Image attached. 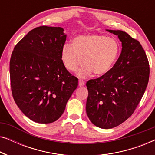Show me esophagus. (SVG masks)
Segmentation results:
<instances>
[{
    "instance_id": "esophagus-1",
    "label": "esophagus",
    "mask_w": 155,
    "mask_h": 155,
    "mask_svg": "<svg viewBox=\"0 0 155 155\" xmlns=\"http://www.w3.org/2000/svg\"><path fill=\"white\" fill-rule=\"evenodd\" d=\"M84 82L83 81V80H79V86L80 87H83L84 85Z\"/></svg>"
}]
</instances>
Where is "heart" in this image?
<instances>
[{
  "label": "heart",
  "mask_w": 155,
  "mask_h": 155,
  "mask_svg": "<svg viewBox=\"0 0 155 155\" xmlns=\"http://www.w3.org/2000/svg\"><path fill=\"white\" fill-rule=\"evenodd\" d=\"M120 53L116 39L100 35H80L74 38L72 45L63 46L61 58L68 71L75 72L81 65L78 76L84 78L93 72L101 76L111 71Z\"/></svg>",
  "instance_id": "heart-1"
}]
</instances>
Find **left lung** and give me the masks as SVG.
<instances>
[{
  "label": "left lung",
  "instance_id": "1",
  "mask_svg": "<svg viewBox=\"0 0 155 155\" xmlns=\"http://www.w3.org/2000/svg\"><path fill=\"white\" fill-rule=\"evenodd\" d=\"M107 31L117 35L122 51L109 73L87 82L86 112L94 126L109 129L134 113L147 87L150 65L143 46L126 31Z\"/></svg>",
  "mask_w": 155,
  "mask_h": 155
}]
</instances>
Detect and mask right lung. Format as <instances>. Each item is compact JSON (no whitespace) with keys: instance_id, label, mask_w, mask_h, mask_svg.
I'll use <instances>...</instances> for the list:
<instances>
[{"instance_id":"obj_1","label":"right lung","mask_w":155,"mask_h":155,"mask_svg":"<svg viewBox=\"0 0 155 155\" xmlns=\"http://www.w3.org/2000/svg\"><path fill=\"white\" fill-rule=\"evenodd\" d=\"M61 27L31 29L14 47L10 61L12 97L23 114L39 124L61 117L78 80L63 64L66 35Z\"/></svg>"}]
</instances>
